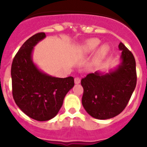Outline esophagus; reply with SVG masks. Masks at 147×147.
Here are the masks:
<instances>
[{
    "mask_svg": "<svg viewBox=\"0 0 147 147\" xmlns=\"http://www.w3.org/2000/svg\"><path fill=\"white\" fill-rule=\"evenodd\" d=\"M80 82H81V80H80V78H78V77H76L74 79V82L75 84H80Z\"/></svg>",
    "mask_w": 147,
    "mask_h": 147,
    "instance_id": "1",
    "label": "esophagus"
}]
</instances>
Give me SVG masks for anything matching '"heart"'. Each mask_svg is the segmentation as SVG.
Returning <instances> with one entry per match:
<instances>
[{"label":"heart","mask_w":147,"mask_h":147,"mask_svg":"<svg viewBox=\"0 0 147 147\" xmlns=\"http://www.w3.org/2000/svg\"><path fill=\"white\" fill-rule=\"evenodd\" d=\"M100 40L97 38H92L86 40L80 47L79 51L82 54H88L93 52L100 44ZM110 48L107 44H104L101 45L96 53V58L97 59H101L105 58L110 53Z\"/></svg>","instance_id":"b5f03b06"}]
</instances>
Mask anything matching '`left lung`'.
I'll use <instances>...</instances> for the list:
<instances>
[{
    "instance_id": "left-lung-1",
    "label": "left lung",
    "mask_w": 147,
    "mask_h": 147,
    "mask_svg": "<svg viewBox=\"0 0 147 147\" xmlns=\"http://www.w3.org/2000/svg\"><path fill=\"white\" fill-rule=\"evenodd\" d=\"M121 62L109 73L96 71L81 80L84 89L82 103L87 113L101 120L113 118L124 110L137 82L136 60L133 54L122 42Z\"/></svg>"
}]
</instances>
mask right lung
Here are the masks:
<instances>
[{
    "mask_svg": "<svg viewBox=\"0 0 147 147\" xmlns=\"http://www.w3.org/2000/svg\"><path fill=\"white\" fill-rule=\"evenodd\" d=\"M45 37L33 35L23 44L12 61V95L18 107L39 121L53 119L62 107L67 92L74 86L72 76L57 78L40 71L32 60L34 47Z\"/></svg>",
    "mask_w": 147,
    "mask_h": 147,
    "instance_id": "1",
    "label": "right lung"
}]
</instances>
